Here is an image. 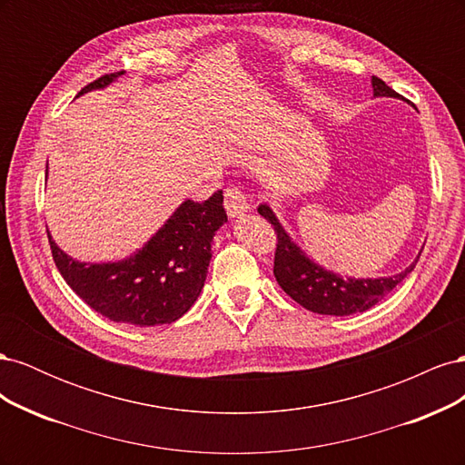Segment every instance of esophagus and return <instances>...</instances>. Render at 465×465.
Listing matches in <instances>:
<instances>
[{
	"label": "esophagus",
	"mask_w": 465,
	"mask_h": 465,
	"mask_svg": "<svg viewBox=\"0 0 465 465\" xmlns=\"http://www.w3.org/2000/svg\"><path fill=\"white\" fill-rule=\"evenodd\" d=\"M224 209H227L229 217H238L246 213V211L250 209V203L246 200V195L238 190V188H229L227 192H224Z\"/></svg>",
	"instance_id": "esophagus-1"
}]
</instances>
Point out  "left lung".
<instances>
[{"label": "left lung", "mask_w": 465, "mask_h": 465, "mask_svg": "<svg viewBox=\"0 0 465 465\" xmlns=\"http://www.w3.org/2000/svg\"><path fill=\"white\" fill-rule=\"evenodd\" d=\"M372 93L376 98H400V94L390 89L382 79H371ZM258 213L272 223L273 231L277 232V250H275V263L273 275L279 287L283 289L289 297L299 302L302 308L316 314L328 316H349L364 312L372 308L378 301H382L393 287H398L401 281L410 275L417 258L405 267L403 272L386 277H343L326 270V267L314 262L306 252L292 241L287 229L277 219L275 211L267 205L260 203Z\"/></svg>", "instance_id": "1"}]
</instances>
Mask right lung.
<instances>
[{
    "mask_svg": "<svg viewBox=\"0 0 465 465\" xmlns=\"http://www.w3.org/2000/svg\"><path fill=\"white\" fill-rule=\"evenodd\" d=\"M124 72L93 81L77 96L106 89ZM48 176V171H46ZM227 223L223 192L207 202L184 200L163 227L134 254L114 262H79L55 244L50 248L65 283L104 318L137 328L164 326L198 301L211 262V242Z\"/></svg>",
    "mask_w": 465,
    "mask_h": 465,
    "instance_id": "add662e5",
    "label": "right lung"
}]
</instances>
